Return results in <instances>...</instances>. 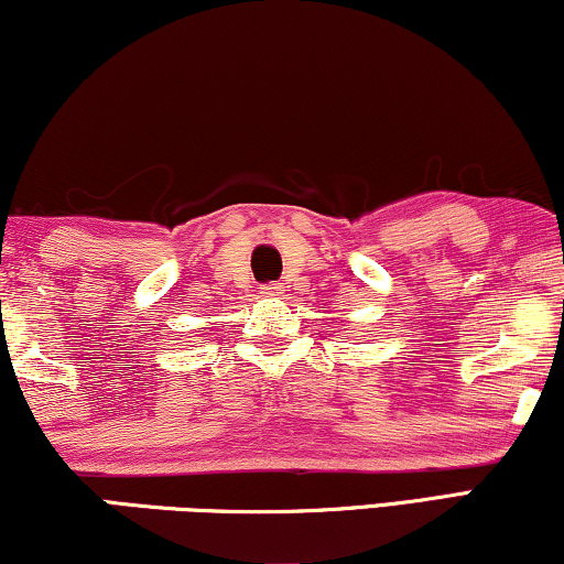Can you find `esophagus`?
Instances as JSON below:
<instances>
[{
  "mask_svg": "<svg viewBox=\"0 0 564 564\" xmlns=\"http://www.w3.org/2000/svg\"><path fill=\"white\" fill-rule=\"evenodd\" d=\"M260 293H263V296H268V299H275V296H281L283 289H281V283H265L263 289H260Z\"/></svg>",
  "mask_w": 564,
  "mask_h": 564,
  "instance_id": "34e87169",
  "label": "esophagus"
}]
</instances>
